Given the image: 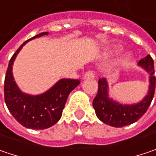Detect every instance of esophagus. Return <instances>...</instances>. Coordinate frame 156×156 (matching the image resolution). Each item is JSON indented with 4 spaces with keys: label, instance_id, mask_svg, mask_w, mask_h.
Instances as JSON below:
<instances>
[{
    "label": "esophagus",
    "instance_id": "esophagus-1",
    "mask_svg": "<svg viewBox=\"0 0 156 156\" xmlns=\"http://www.w3.org/2000/svg\"><path fill=\"white\" fill-rule=\"evenodd\" d=\"M95 77V74L94 73L92 72V71H88V72H86L84 73V76H83V79H93Z\"/></svg>",
    "mask_w": 156,
    "mask_h": 156
}]
</instances>
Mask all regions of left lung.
I'll list each match as a JSON object with an SVG mask.
<instances>
[{
	"instance_id": "1",
	"label": "left lung",
	"mask_w": 156,
	"mask_h": 156,
	"mask_svg": "<svg viewBox=\"0 0 156 156\" xmlns=\"http://www.w3.org/2000/svg\"><path fill=\"white\" fill-rule=\"evenodd\" d=\"M139 66L143 67L149 73V88L147 95L137 104L122 105L110 98L108 96V83L106 78L98 80V90L93 99V107L98 118L112 127H123L129 125L145 115L153 100L155 90V75L154 60L150 55L140 59L138 63Z\"/></svg>"
}]
</instances>
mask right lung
Wrapping results in <instances>:
<instances>
[{
  "label": "right lung",
  "mask_w": 156,
  "mask_h": 156,
  "mask_svg": "<svg viewBox=\"0 0 156 156\" xmlns=\"http://www.w3.org/2000/svg\"><path fill=\"white\" fill-rule=\"evenodd\" d=\"M47 34L48 32H44L26 41L10 58L6 72L4 82L6 106L17 122L28 129H44L57 123L61 118L68 95L80 84L79 80L61 79L49 90L36 96L24 93L17 87L12 73V66L18 52L30 40Z\"/></svg>",
  "instance_id": "add662e5"
}]
</instances>
